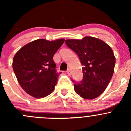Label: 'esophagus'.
Segmentation results:
<instances>
[{
	"mask_svg": "<svg viewBox=\"0 0 131 131\" xmlns=\"http://www.w3.org/2000/svg\"><path fill=\"white\" fill-rule=\"evenodd\" d=\"M67 73L68 74V75H71V74H72V72H71L70 69H68V70H67Z\"/></svg>",
	"mask_w": 131,
	"mask_h": 131,
	"instance_id": "34e87169",
	"label": "esophagus"
}]
</instances>
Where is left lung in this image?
<instances>
[{
    "label": "left lung",
    "mask_w": 131,
    "mask_h": 131,
    "mask_svg": "<svg viewBox=\"0 0 131 131\" xmlns=\"http://www.w3.org/2000/svg\"><path fill=\"white\" fill-rule=\"evenodd\" d=\"M65 43L78 55L84 66L82 80L77 82L72 79L75 92L87 100L96 98L106 89L113 76L115 58L112 48L92 37L82 40L68 39Z\"/></svg>",
    "instance_id": "obj_1"
}]
</instances>
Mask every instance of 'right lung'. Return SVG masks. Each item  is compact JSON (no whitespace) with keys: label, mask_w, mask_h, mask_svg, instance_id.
Listing matches in <instances>:
<instances>
[{"label":"right lung","mask_w":131,"mask_h":131,"mask_svg":"<svg viewBox=\"0 0 131 131\" xmlns=\"http://www.w3.org/2000/svg\"><path fill=\"white\" fill-rule=\"evenodd\" d=\"M64 42V39H38L16 52L13 61V70L21 87L29 95L42 98L54 91L59 73L53 56Z\"/></svg>","instance_id":"1"}]
</instances>
